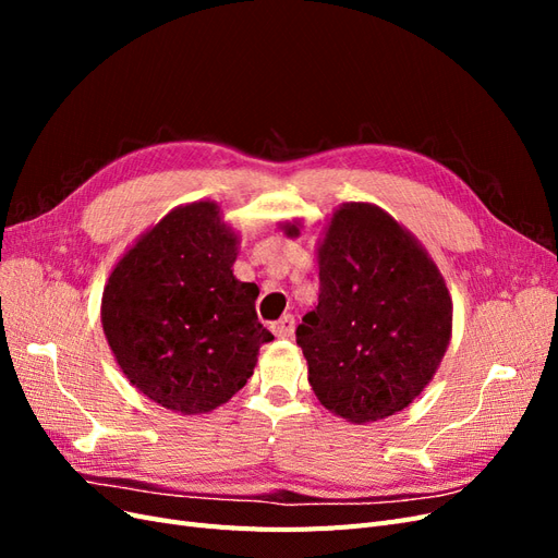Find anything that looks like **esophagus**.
<instances>
[{"instance_id":"1","label":"esophagus","mask_w":558,"mask_h":558,"mask_svg":"<svg viewBox=\"0 0 558 558\" xmlns=\"http://www.w3.org/2000/svg\"><path fill=\"white\" fill-rule=\"evenodd\" d=\"M272 332L277 337H281V340L291 337L295 332V318L291 314H283L279 320H275V324H272Z\"/></svg>"}]
</instances>
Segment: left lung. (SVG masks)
<instances>
[{
    "label": "left lung",
    "instance_id": "obj_1",
    "mask_svg": "<svg viewBox=\"0 0 558 558\" xmlns=\"http://www.w3.org/2000/svg\"><path fill=\"white\" fill-rule=\"evenodd\" d=\"M318 283L295 330L318 402L351 424L408 408L451 340V295L428 251L381 207L344 202L318 238Z\"/></svg>",
    "mask_w": 558,
    "mask_h": 558
}]
</instances>
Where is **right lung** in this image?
Listing matches in <instances>:
<instances>
[{
	"label": "right lung",
	"instance_id": "obj_1",
	"mask_svg": "<svg viewBox=\"0 0 558 558\" xmlns=\"http://www.w3.org/2000/svg\"><path fill=\"white\" fill-rule=\"evenodd\" d=\"M240 234L211 199L174 207L111 269L102 328L118 367L160 408H221L253 375L275 335L258 320V286L232 265Z\"/></svg>",
	"mask_w": 558,
	"mask_h": 558
}]
</instances>
